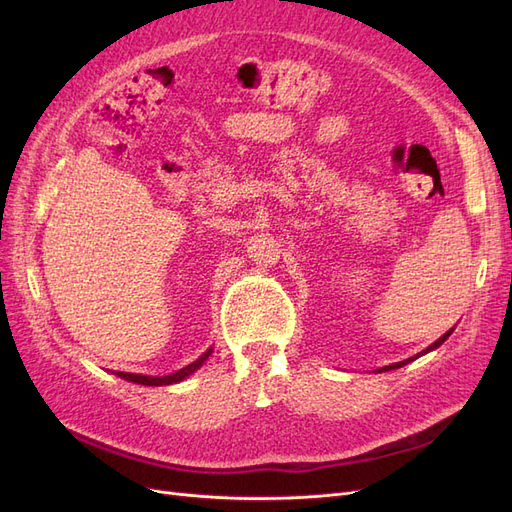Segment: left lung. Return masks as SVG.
Wrapping results in <instances>:
<instances>
[{
	"instance_id": "left-lung-1",
	"label": "left lung",
	"mask_w": 512,
	"mask_h": 512,
	"mask_svg": "<svg viewBox=\"0 0 512 512\" xmlns=\"http://www.w3.org/2000/svg\"><path fill=\"white\" fill-rule=\"evenodd\" d=\"M453 331H455V329H451V331H446V333H444V335H442V337L438 339V342H433V344H431L429 348H425V350H423L421 354H416V356H412V359H406V361H399V363H393V365H386V367H380V369H378V374H382V371H391V369H399V367H404L406 363H410V361L418 359V356H423V354H427V352H431V350H436L438 346H442V344L446 342V339H448V337H451V333H453Z\"/></svg>"
}]
</instances>
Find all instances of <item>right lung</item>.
I'll return each mask as SVG.
<instances>
[{"label":"right lung","mask_w":512,"mask_h":512,"mask_svg":"<svg viewBox=\"0 0 512 512\" xmlns=\"http://www.w3.org/2000/svg\"><path fill=\"white\" fill-rule=\"evenodd\" d=\"M211 352H213V348H209V350H207L203 356H198V359H196L194 363L185 365L183 369L175 371V374H170V376H141V374H123V371H119V378L128 380V382H134V384H143V386H164V384H177V382H181V380L188 378L190 374H194V371H196L198 367H203V363L209 359Z\"/></svg>","instance_id":"obj_1"}]
</instances>
